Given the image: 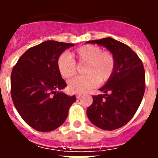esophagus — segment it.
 Returning <instances> with one entry per match:
<instances>
[{
    "label": "esophagus",
    "instance_id": "1",
    "mask_svg": "<svg viewBox=\"0 0 158 158\" xmlns=\"http://www.w3.org/2000/svg\"><path fill=\"white\" fill-rule=\"evenodd\" d=\"M81 96H82V94H81V93H77V94H76V97H77V99L80 98V97H81Z\"/></svg>",
    "mask_w": 158,
    "mask_h": 158
}]
</instances>
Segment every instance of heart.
<instances>
[{"label":"heart","instance_id":"heart-1","mask_svg":"<svg viewBox=\"0 0 158 158\" xmlns=\"http://www.w3.org/2000/svg\"><path fill=\"white\" fill-rule=\"evenodd\" d=\"M71 57L78 63H85V76L76 77L68 81V89L73 93H84L104 83L112 76L115 60L109 51H102L97 46L85 45L72 52ZM58 72L63 78H69L76 73L75 62L68 54H60L57 60Z\"/></svg>","mask_w":158,"mask_h":158}]
</instances>
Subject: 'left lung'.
<instances>
[{"mask_svg": "<svg viewBox=\"0 0 158 158\" xmlns=\"http://www.w3.org/2000/svg\"><path fill=\"white\" fill-rule=\"evenodd\" d=\"M97 44L113 54L115 66L112 76L93 96L87 109L90 122L104 131L122 127L135 115L145 93V70L139 56L131 47L112 38L86 42Z\"/></svg>", "mask_w": 158, "mask_h": 158, "instance_id": "1", "label": "left lung"}]
</instances>
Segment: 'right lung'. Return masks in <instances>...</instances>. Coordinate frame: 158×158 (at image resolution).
Segmentation results:
<instances>
[{"label": "right lung", "mask_w": 158, "mask_h": 158, "mask_svg": "<svg viewBox=\"0 0 158 158\" xmlns=\"http://www.w3.org/2000/svg\"><path fill=\"white\" fill-rule=\"evenodd\" d=\"M73 43L48 40L28 49L11 74V95L18 113L29 126L41 132L59 127L66 119L76 96L62 91L66 83L57 60Z\"/></svg>", "instance_id": "add662e5"}]
</instances>
